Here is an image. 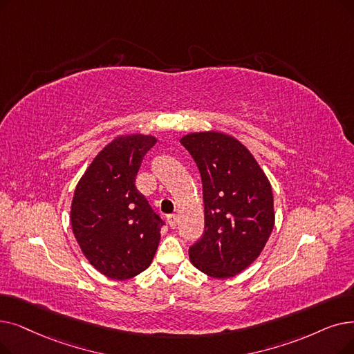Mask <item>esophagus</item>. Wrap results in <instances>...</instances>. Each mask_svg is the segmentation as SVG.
Instances as JSON below:
<instances>
[{
	"instance_id": "34e87169",
	"label": "esophagus",
	"mask_w": 354,
	"mask_h": 354,
	"mask_svg": "<svg viewBox=\"0 0 354 354\" xmlns=\"http://www.w3.org/2000/svg\"><path fill=\"white\" fill-rule=\"evenodd\" d=\"M167 224L171 225L172 228H175V227H176V224H178V215H176V214L169 215V217H167Z\"/></svg>"
}]
</instances>
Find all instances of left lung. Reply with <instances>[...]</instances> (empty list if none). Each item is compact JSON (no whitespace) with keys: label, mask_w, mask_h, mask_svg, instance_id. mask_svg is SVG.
<instances>
[{"label":"left lung","mask_w":354,"mask_h":354,"mask_svg":"<svg viewBox=\"0 0 354 354\" xmlns=\"http://www.w3.org/2000/svg\"><path fill=\"white\" fill-rule=\"evenodd\" d=\"M203 180L204 234L189 248L192 265L225 279L250 266L274 225L273 194L252 153L234 137L199 131L180 139Z\"/></svg>","instance_id":"left-lung-1"}]
</instances>
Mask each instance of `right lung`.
Wrapping results in <instances>:
<instances>
[{"mask_svg":"<svg viewBox=\"0 0 354 354\" xmlns=\"http://www.w3.org/2000/svg\"><path fill=\"white\" fill-rule=\"evenodd\" d=\"M156 137L118 136L106 145L75 188L71 224L89 263L111 279L146 270L160 241L163 220L136 188V176Z\"/></svg>","mask_w":354,"mask_h":354,"instance_id":"obj_1","label":"right lung"}]
</instances>
